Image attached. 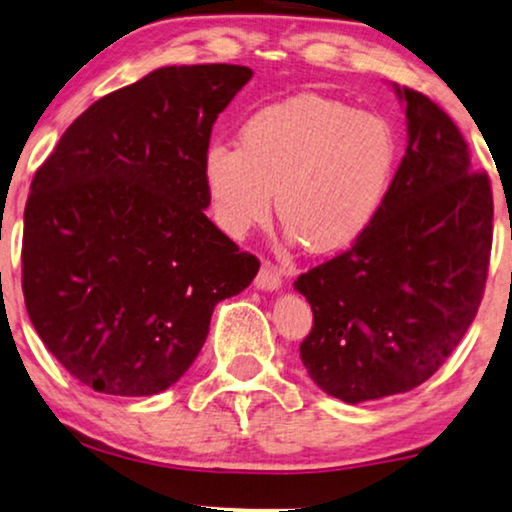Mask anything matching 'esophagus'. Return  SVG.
Wrapping results in <instances>:
<instances>
[{"label":"esophagus","instance_id":"esophagus-1","mask_svg":"<svg viewBox=\"0 0 512 512\" xmlns=\"http://www.w3.org/2000/svg\"><path fill=\"white\" fill-rule=\"evenodd\" d=\"M254 284H256V289L277 291L279 286H282V272H279L270 261H265V263L261 265V270H258Z\"/></svg>","mask_w":512,"mask_h":512}]
</instances>
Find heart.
<instances>
[{
    "label": "heart",
    "instance_id": "heart-1",
    "mask_svg": "<svg viewBox=\"0 0 512 512\" xmlns=\"http://www.w3.org/2000/svg\"><path fill=\"white\" fill-rule=\"evenodd\" d=\"M398 139L382 116L317 93L268 104L240 128V149L212 144L202 158L214 221L242 237L272 207L312 251L359 240L387 200Z\"/></svg>",
    "mask_w": 512,
    "mask_h": 512
}]
</instances>
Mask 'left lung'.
Returning <instances> with one entry per match:
<instances>
[{
    "label": "left lung",
    "mask_w": 512,
    "mask_h": 512,
    "mask_svg": "<svg viewBox=\"0 0 512 512\" xmlns=\"http://www.w3.org/2000/svg\"><path fill=\"white\" fill-rule=\"evenodd\" d=\"M408 149L380 214L352 247L293 284L312 307L300 342L307 375L345 403L429 380L478 314L494 202L466 139L429 97L398 88Z\"/></svg>",
    "instance_id": "obj_1"
}]
</instances>
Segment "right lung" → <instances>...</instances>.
I'll use <instances>...</instances> for the list:
<instances>
[{
  "instance_id": "obj_1",
  "label": "right lung",
  "mask_w": 512,
  "mask_h": 512,
  "mask_svg": "<svg viewBox=\"0 0 512 512\" xmlns=\"http://www.w3.org/2000/svg\"><path fill=\"white\" fill-rule=\"evenodd\" d=\"M251 74L160 67L90 104L34 174L27 314L62 368L100 394L172 387L205 345L214 305L261 268L205 216L202 179L214 121Z\"/></svg>"
}]
</instances>
